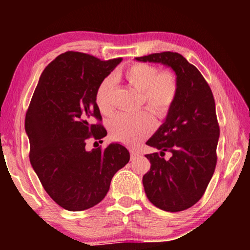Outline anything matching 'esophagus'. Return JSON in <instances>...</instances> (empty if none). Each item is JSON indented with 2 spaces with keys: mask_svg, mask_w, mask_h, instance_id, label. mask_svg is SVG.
Instances as JSON below:
<instances>
[{
  "mask_svg": "<svg viewBox=\"0 0 250 250\" xmlns=\"http://www.w3.org/2000/svg\"><path fill=\"white\" fill-rule=\"evenodd\" d=\"M130 153H131V159H135V156L139 155V151L135 149H131Z\"/></svg>",
  "mask_w": 250,
  "mask_h": 250,
  "instance_id": "1",
  "label": "esophagus"
}]
</instances>
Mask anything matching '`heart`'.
Returning a JSON list of instances; mask_svg holds the SVG:
<instances>
[{"label":"heart","mask_w":250,"mask_h":250,"mask_svg":"<svg viewBox=\"0 0 250 250\" xmlns=\"http://www.w3.org/2000/svg\"><path fill=\"white\" fill-rule=\"evenodd\" d=\"M119 78L130 88L140 92L139 104L153 113L159 119H164L176 103L180 91L177 76L171 69L159 71L155 66L145 62H135L121 71ZM113 82L104 78L96 92V104L100 112L110 116L112 104ZM109 131L117 141L131 145L146 137L154 128V121L146 111L132 116L117 115L109 121Z\"/></svg>","instance_id":"1"}]
</instances>
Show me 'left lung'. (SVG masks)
<instances>
[{"instance_id": "8db88e82", "label": "left lung", "mask_w": 250, "mask_h": 250, "mask_svg": "<svg viewBox=\"0 0 250 250\" xmlns=\"http://www.w3.org/2000/svg\"><path fill=\"white\" fill-rule=\"evenodd\" d=\"M135 59L171 67L180 83L166 122L146 141L160 150V154L146 155L151 163L142 179L146 197L166 211L188 209L204 195L217 162L219 125L213 92L200 70L179 53H155ZM166 151L171 153L168 160L163 158Z\"/></svg>"}]
</instances>
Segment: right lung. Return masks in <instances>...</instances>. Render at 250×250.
Here are the masks:
<instances>
[{"label": "right lung", "mask_w": 250, "mask_h": 250, "mask_svg": "<svg viewBox=\"0 0 250 250\" xmlns=\"http://www.w3.org/2000/svg\"><path fill=\"white\" fill-rule=\"evenodd\" d=\"M121 61L79 52L59 55L42 73L26 111L29 161L45 191L67 210H84L103 201L112 176L130 160L119 143L86 150L88 139L107 135L96 92Z\"/></svg>", "instance_id": "right-lung-1"}]
</instances>
